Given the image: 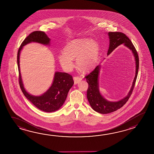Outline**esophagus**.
Returning <instances> with one entry per match:
<instances>
[{
    "label": "esophagus",
    "instance_id": "esophagus-1",
    "mask_svg": "<svg viewBox=\"0 0 154 154\" xmlns=\"http://www.w3.org/2000/svg\"><path fill=\"white\" fill-rule=\"evenodd\" d=\"M82 78H81V77H80V76H74V84H78L79 82H80V81L82 80Z\"/></svg>",
    "mask_w": 154,
    "mask_h": 154
}]
</instances>
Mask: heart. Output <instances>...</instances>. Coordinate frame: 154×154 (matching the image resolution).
Listing matches in <instances>:
<instances>
[{"label": "heart", "mask_w": 154, "mask_h": 154, "mask_svg": "<svg viewBox=\"0 0 154 154\" xmlns=\"http://www.w3.org/2000/svg\"><path fill=\"white\" fill-rule=\"evenodd\" d=\"M100 46L94 40L75 39L67 43L63 52L58 55L61 66L67 71L74 68L73 59L76 58V65L82 70L87 72L95 67L98 62Z\"/></svg>", "instance_id": "heart-1"}]
</instances>
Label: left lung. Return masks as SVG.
<instances>
[{
    "label": "left lung",
    "instance_id": "left-lung-1",
    "mask_svg": "<svg viewBox=\"0 0 154 154\" xmlns=\"http://www.w3.org/2000/svg\"><path fill=\"white\" fill-rule=\"evenodd\" d=\"M108 36L109 38V47L107 54L109 55L118 46L124 44L131 49L133 53L136 63V72L133 85L128 95L125 98L117 102L108 101L103 98L100 93L98 90V78L100 65L96 66L93 71L88 75L85 76V78L86 79L88 85L87 90V98L90 105L94 111L101 114H107L116 111L123 107L128 101L134 89L139 66V60L137 51L131 41L125 34L121 32H109Z\"/></svg>",
    "mask_w": 154,
    "mask_h": 154
}]
</instances>
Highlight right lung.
I'll list each match as a JSON object with an SVG mask.
<instances>
[{
  "mask_svg": "<svg viewBox=\"0 0 154 154\" xmlns=\"http://www.w3.org/2000/svg\"><path fill=\"white\" fill-rule=\"evenodd\" d=\"M50 38L45 32L36 31L31 33L23 40L17 52V62L19 70V82L21 91L29 101L36 107L46 112H52L59 109L66 101L69 90L74 83L72 76L66 72H56L52 85L47 91L39 96L29 94L23 87L20 73L19 58L23 46L31 42L49 45Z\"/></svg>",
  "mask_w": 154,
  "mask_h": 154,
  "instance_id": "add662e5",
  "label": "right lung"
}]
</instances>
